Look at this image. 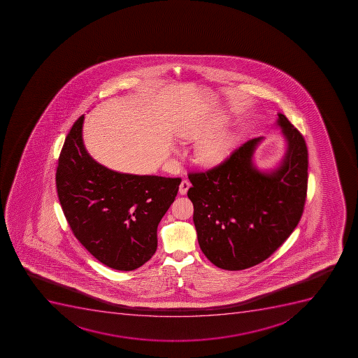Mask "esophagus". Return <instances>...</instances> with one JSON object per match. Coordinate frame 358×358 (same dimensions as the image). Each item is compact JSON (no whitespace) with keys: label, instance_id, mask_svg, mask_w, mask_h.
<instances>
[{"label":"esophagus","instance_id":"1","mask_svg":"<svg viewBox=\"0 0 358 358\" xmlns=\"http://www.w3.org/2000/svg\"><path fill=\"white\" fill-rule=\"evenodd\" d=\"M190 187V182L188 180H182L181 181L180 186H179V193L181 194V195H185V194L188 192V189H189Z\"/></svg>","mask_w":358,"mask_h":358}]
</instances>
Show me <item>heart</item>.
Segmentation results:
<instances>
[{"instance_id":"obj_1","label":"heart","mask_w":358,"mask_h":358,"mask_svg":"<svg viewBox=\"0 0 358 358\" xmlns=\"http://www.w3.org/2000/svg\"><path fill=\"white\" fill-rule=\"evenodd\" d=\"M215 128L217 125H208L206 128L192 131L190 134H187V138L196 140L206 137V134H210ZM231 147H233V139L226 134L204 140L199 147V159L206 164H215L227 156Z\"/></svg>"}]
</instances>
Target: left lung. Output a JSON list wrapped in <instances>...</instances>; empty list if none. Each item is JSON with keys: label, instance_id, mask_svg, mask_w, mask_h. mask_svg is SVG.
<instances>
[{"label": "left lung", "instance_id": "8db88e82", "mask_svg": "<svg viewBox=\"0 0 358 358\" xmlns=\"http://www.w3.org/2000/svg\"><path fill=\"white\" fill-rule=\"evenodd\" d=\"M278 124L287 139L283 164L259 172L252 154L262 137L241 145L206 171H189L199 248L212 264L242 271L264 262L293 233L301 219L308 186L305 138L283 114Z\"/></svg>", "mask_w": 358, "mask_h": 358}]
</instances>
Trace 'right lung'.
I'll list each match as a JSON object with an SVG mask.
<instances>
[{
	"label": "right lung",
	"mask_w": 358,
	"mask_h": 358,
	"mask_svg": "<svg viewBox=\"0 0 358 358\" xmlns=\"http://www.w3.org/2000/svg\"><path fill=\"white\" fill-rule=\"evenodd\" d=\"M84 115L69 130L58 159L56 187L74 236L101 264L137 269L157 249V226L181 178L118 173L91 159L82 141Z\"/></svg>",
	"instance_id": "obj_1"
}]
</instances>
